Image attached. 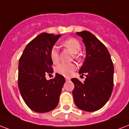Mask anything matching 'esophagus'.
<instances>
[{
  "instance_id": "1",
  "label": "esophagus",
  "mask_w": 129,
  "mask_h": 129,
  "mask_svg": "<svg viewBox=\"0 0 129 129\" xmlns=\"http://www.w3.org/2000/svg\"><path fill=\"white\" fill-rule=\"evenodd\" d=\"M66 81H69V80H70V78L66 77Z\"/></svg>"
}]
</instances>
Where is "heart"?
I'll list each match as a JSON object with an SVG mask.
<instances>
[{
	"label": "heart",
	"instance_id": "obj_1",
	"mask_svg": "<svg viewBox=\"0 0 129 129\" xmlns=\"http://www.w3.org/2000/svg\"><path fill=\"white\" fill-rule=\"evenodd\" d=\"M62 45L70 50H71L74 53H78L81 49V45L79 41L74 38H70L65 40ZM50 57L53 63L57 64L59 62V53L57 47H52L50 51ZM76 70V66L74 63H60L56 67L55 72L60 75L64 76H70Z\"/></svg>",
	"mask_w": 129,
	"mask_h": 129
}]
</instances>
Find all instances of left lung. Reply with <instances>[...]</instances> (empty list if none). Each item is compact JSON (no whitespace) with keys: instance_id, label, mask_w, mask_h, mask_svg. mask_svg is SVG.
<instances>
[{"instance_id":"8db88e82","label":"left lung","mask_w":129,"mask_h":129,"mask_svg":"<svg viewBox=\"0 0 129 129\" xmlns=\"http://www.w3.org/2000/svg\"><path fill=\"white\" fill-rule=\"evenodd\" d=\"M86 47V58L79 74L86 76L82 83L72 78V91L78 108L86 112L100 110L107 103L114 86V65L106 46L88 31L76 32Z\"/></svg>"}]
</instances>
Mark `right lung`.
Instances as JSON below:
<instances>
[{
    "label": "right lung",
    "mask_w": 129,
    "mask_h": 129,
    "mask_svg": "<svg viewBox=\"0 0 129 129\" xmlns=\"http://www.w3.org/2000/svg\"><path fill=\"white\" fill-rule=\"evenodd\" d=\"M60 36L39 34L26 45L19 60V89L25 104L36 112H48L57 107L66 82L57 73L54 78L46 79V75L53 72L51 49Z\"/></svg>",
    "instance_id": "right-lung-1"
}]
</instances>
